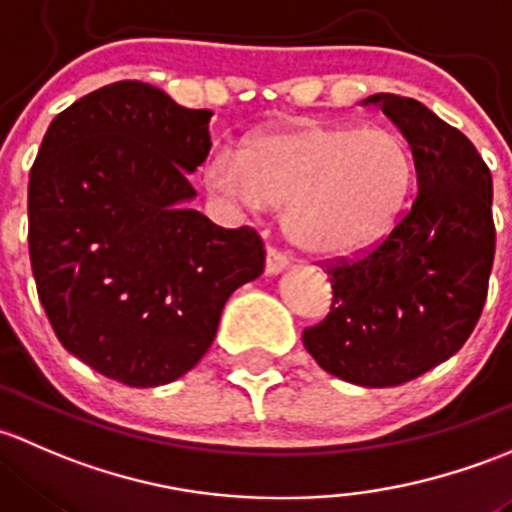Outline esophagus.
<instances>
[{
  "instance_id": "1",
  "label": "esophagus",
  "mask_w": 512,
  "mask_h": 512,
  "mask_svg": "<svg viewBox=\"0 0 512 512\" xmlns=\"http://www.w3.org/2000/svg\"><path fill=\"white\" fill-rule=\"evenodd\" d=\"M286 266H288V258L283 256L281 251L268 249V254H266V276H278V273H281Z\"/></svg>"
}]
</instances>
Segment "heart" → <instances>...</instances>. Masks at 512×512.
<instances>
[{"label": "heart", "instance_id": "b5f03b06", "mask_svg": "<svg viewBox=\"0 0 512 512\" xmlns=\"http://www.w3.org/2000/svg\"><path fill=\"white\" fill-rule=\"evenodd\" d=\"M414 157L394 130L300 120L251 135L239 157L207 167L214 192L256 209L286 207L283 231L303 254L350 258L392 234L407 209Z\"/></svg>", "mask_w": 512, "mask_h": 512}]
</instances>
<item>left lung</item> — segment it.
I'll use <instances>...</instances> for the list:
<instances>
[{"label": "left lung", "instance_id": "left-lung-1", "mask_svg": "<svg viewBox=\"0 0 512 512\" xmlns=\"http://www.w3.org/2000/svg\"><path fill=\"white\" fill-rule=\"evenodd\" d=\"M365 103L407 138L419 192L377 249L328 266L333 308L303 345L337 379L397 387L456 355L481 318L495 254L493 177L473 142L419 100L374 93Z\"/></svg>", "mask_w": 512, "mask_h": 512}]
</instances>
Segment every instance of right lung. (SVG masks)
Returning a JSON list of instances; mask_svg holds the SVG:
<instances>
[{
	"label": "right lung",
	"instance_id": "add662e5",
	"mask_svg": "<svg viewBox=\"0 0 512 512\" xmlns=\"http://www.w3.org/2000/svg\"><path fill=\"white\" fill-rule=\"evenodd\" d=\"M209 110L118 81L51 120L29 175V256L61 345L128 387L197 365L229 295L263 273L249 226L221 229L189 202L209 155Z\"/></svg>",
	"mask_w": 512,
	"mask_h": 512
}]
</instances>
